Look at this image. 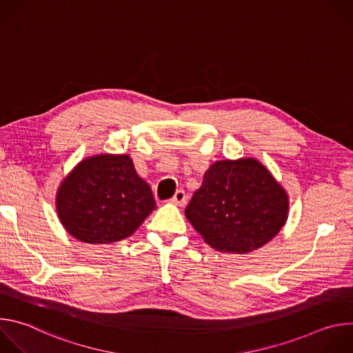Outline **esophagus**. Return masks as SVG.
Segmentation results:
<instances>
[{"mask_svg":"<svg viewBox=\"0 0 353 353\" xmlns=\"http://www.w3.org/2000/svg\"><path fill=\"white\" fill-rule=\"evenodd\" d=\"M170 203L174 205H179V207L184 205L185 204V192L183 190H177L176 194L173 195V198L170 199Z\"/></svg>","mask_w":353,"mask_h":353,"instance_id":"esophagus-1","label":"esophagus"}]
</instances>
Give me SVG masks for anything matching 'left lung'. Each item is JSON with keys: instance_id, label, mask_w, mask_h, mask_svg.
Masks as SVG:
<instances>
[{"instance_id": "8db88e82", "label": "left lung", "mask_w": 353, "mask_h": 353, "mask_svg": "<svg viewBox=\"0 0 353 353\" xmlns=\"http://www.w3.org/2000/svg\"><path fill=\"white\" fill-rule=\"evenodd\" d=\"M288 212L286 190L256 158L212 163L185 208L188 222L207 244L233 254L271 241Z\"/></svg>"}]
</instances>
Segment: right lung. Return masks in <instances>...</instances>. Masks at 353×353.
<instances>
[{"mask_svg":"<svg viewBox=\"0 0 353 353\" xmlns=\"http://www.w3.org/2000/svg\"><path fill=\"white\" fill-rule=\"evenodd\" d=\"M155 208L152 190L137 174L130 155L99 154L81 161L56 195L61 225L89 244L130 237Z\"/></svg>","mask_w":353,"mask_h":353,"instance_id":"1","label":"right lung"}]
</instances>
